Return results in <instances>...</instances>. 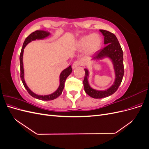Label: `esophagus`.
<instances>
[{
	"label": "esophagus",
	"instance_id": "obj_1",
	"mask_svg": "<svg viewBox=\"0 0 149 149\" xmlns=\"http://www.w3.org/2000/svg\"><path fill=\"white\" fill-rule=\"evenodd\" d=\"M81 62L80 61H74V63H73V65H72V68H73V69H74V68H76V67H78V66H80V65H81Z\"/></svg>",
	"mask_w": 149,
	"mask_h": 149
}]
</instances>
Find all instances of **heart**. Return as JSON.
I'll list each match as a JSON object with an SVG mask.
<instances>
[{"mask_svg":"<svg viewBox=\"0 0 149 149\" xmlns=\"http://www.w3.org/2000/svg\"><path fill=\"white\" fill-rule=\"evenodd\" d=\"M102 44L101 37L96 33L86 35L80 38L76 43V47L79 50L84 49L86 55H91L100 49Z\"/></svg>","mask_w":149,"mask_h":149,"instance_id":"b5f03b06","label":"heart"}]
</instances>
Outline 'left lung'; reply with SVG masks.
Here are the masks:
<instances>
[{
  "label": "left lung",
  "instance_id": "obj_1",
  "mask_svg": "<svg viewBox=\"0 0 149 149\" xmlns=\"http://www.w3.org/2000/svg\"><path fill=\"white\" fill-rule=\"evenodd\" d=\"M104 37V45L103 49L96 52L93 58V60H100L107 58L111 61L113 65L115 79L113 84L105 90H97L92 88L89 83V71L85 68V76L83 81L84 91L93 98L101 99L109 96L114 94L120 86L124 74L123 64V52L118 38L114 33L104 30H100Z\"/></svg>",
  "mask_w": 149,
  "mask_h": 149
}]
</instances>
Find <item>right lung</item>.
<instances>
[{"label": "right lung", "mask_w": 149, "mask_h": 149, "mask_svg": "<svg viewBox=\"0 0 149 149\" xmlns=\"http://www.w3.org/2000/svg\"><path fill=\"white\" fill-rule=\"evenodd\" d=\"M51 35V33L48 32V31H46L44 30H37L34 31V32L31 33L30 35H29L27 37L25 40L24 43L23 44V47L22 48V50L20 52V78L22 79V81L23 83V84L25 89L27 90L28 93L30 94L32 97L38 99L42 101H51L57 98L63 92V90L65 87V82L68 76L72 72V68L71 66H69L67 68L61 71V73L60 74V85L58 86V89L56 90L55 92L50 94H48V95H38L32 92L30 89V88L26 85L25 81L24 79V64H23V55H24V48L27 45V44L31 42V41H34L36 40H43L45 38H47L48 36Z\"/></svg>", "instance_id": "1"}]
</instances>
